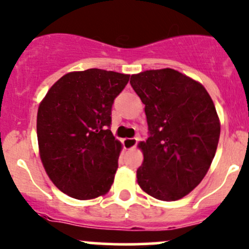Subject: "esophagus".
<instances>
[{"instance_id":"1","label":"esophagus","mask_w":249,"mask_h":249,"mask_svg":"<svg viewBox=\"0 0 249 249\" xmlns=\"http://www.w3.org/2000/svg\"><path fill=\"white\" fill-rule=\"evenodd\" d=\"M123 144H124V148L130 150V149H133L137 144V138H125L123 141Z\"/></svg>"}]
</instances>
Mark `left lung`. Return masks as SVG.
I'll list each match as a JSON object with an SVG mask.
<instances>
[{
    "label": "left lung",
    "instance_id": "1",
    "mask_svg": "<svg viewBox=\"0 0 249 249\" xmlns=\"http://www.w3.org/2000/svg\"><path fill=\"white\" fill-rule=\"evenodd\" d=\"M145 105L149 137L138 146L141 188L156 199L178 200L200 184L216 154L221 125L213 99L197 81L174 69L131 76Z\"/></svg>",
    "mask_w": 249,
    "mask_h": 249
}]
</instances>
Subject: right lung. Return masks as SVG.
Wrapping results in <instances>:
<instances>
[{
    "label": "right lung",
    "instance_id": "1",
    "mask_svg": "<svg viewBox=\"0 0 249 249\" xmlns=\"http://www.w3.org/2000/svg\"><path fill=\"white\" fill-rule=\"evenodd\" d=\"M129 77L101 69L69 72L39 105L41 162L51 181L69 197L93 199L113 184L122 143L109 130L112 105Z\"/></svg>",
    "mask_w": 249,
    "mask_h": 249
}]
</instances>
